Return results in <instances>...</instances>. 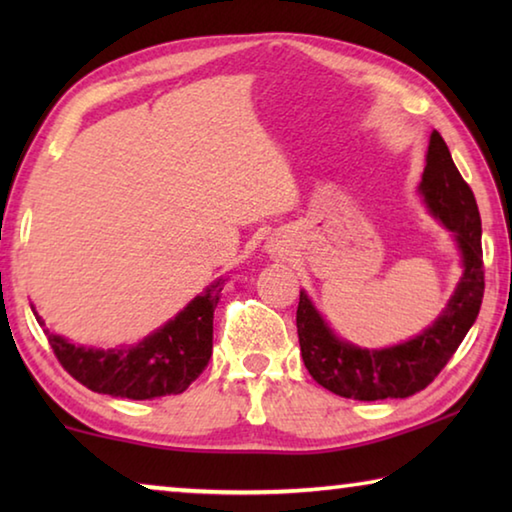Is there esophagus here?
Wrapping results in <instances>:
<instances>
[{
	"instance_id": "1",
	"label": "esophagus",
	"mask_w": 512,
	"mask_h": 512,
	"mask_svg": "<svg viewBox=\"0 0 512 512\" xmlns=\"http://www.w3.org/2000/svg\"><path fill=\"white\" fill-rule=\"evenodd\" d=\"M266 250H268V255H271V257H284V255H287V248H284L282 244H273V241L266 246Z\"/></svg>"
}]
</instances>
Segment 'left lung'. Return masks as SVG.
Masks as SVG:
<instances>
[{
	"label": "left lung",
	"mask_w": 512,
	"mask_h": 512,
	"mask_svg": "<svg viewBox=\"0 0 512 512\" xmlns=\"http://www.w3.org/2000/svg\"><path fill=\"white\" fill-rule=\"evenodd\" d=\"M424 162L418 185L422 203L452 232L463 268L440 316L409 341L368 350L341 339L307 291H300L296 325L302 361L320 386L348 400H397L427 388L479 316L485 289L479 207L438 131L429 137Z\"/></svg>",
	"instance_id": "obj_1"
}]
</instances>
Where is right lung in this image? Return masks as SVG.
<instances>
[{"label":"right lung","mask_w":512,"mask_h":512,"mask_svg":"<svg viewBox=\"0 0 512 512\" xmlns=\"http://www.w3.org/2000/svg\"><path fill=\"white\" fill-rule=\"evenodd\" d=\"M223 284V277L214 280L183 311L135 345L103 350L69 343L49 329L45 334L63 368L94 393L128 400L178 395L210 363L212 320ZM31 309L38 323L45 325L36 307L31 305Z\"/></svg>","instance_id":"1"}]
</instances>
